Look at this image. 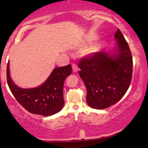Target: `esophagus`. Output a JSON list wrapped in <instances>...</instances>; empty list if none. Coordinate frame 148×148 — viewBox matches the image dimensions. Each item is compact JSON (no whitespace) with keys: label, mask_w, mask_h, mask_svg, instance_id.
Masks as SVG:
<instances>
[{"label":"esophagus","mask_w":148,"mask_h":148,"mask_svg":"<svg viewBox=\"0 0 148 148\" xmlns=\"http://www.w3.org/2000/svg\"><path fill=\"white\" fill-rule=\"evenodd\" d=\"M72 70H73V71L74 72H77V71H78V67H77V65L76 64H72Z\"/></svg>","instance_id":"obj_1"}]
</instances>
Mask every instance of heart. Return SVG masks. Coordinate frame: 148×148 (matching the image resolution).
I'll use <instances>...</instances> for the list:
<instances>
[{
  "mask_svg": "<svg viewBox=\"0 0 148 148\" xmlns=\"http://www.w3.org/2000/svg\"><path fill=\"white\" fill-rule=\"evenodd\" d=\"M89 40H92V38H89ZM100 48H101V44L99 43H95L92 44L91 46L87 47V49L86 50L85 53L87 56H92V55L95 54L99 51Z\"/></svg>",
  "mask_w": 148,
  "mask_h": 148,
  "instance_id": "obj_1",
  "label": "heart"
}]
</instances>
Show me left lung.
Masks as SVG:
<instances>
[{
    "label": "left lung",
    "mask_w": 148,
    "mask_h": 148,
    "mask_svg": "<svg viewBox=\"0 0 148 148\" xmlns=\"http://www.w3.org/2000/svg\"><path fill=\"white\" fill-rule=\"evenodd\" d=\"M111 50H102L79 62V75L87 89V103L102 110L116 104L128 90L132 74V57L121 32L114 36Z\"/></svg>",
    "instance_id": "left-lung-1"
}]
</instances>
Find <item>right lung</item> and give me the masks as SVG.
<instances>
[{
  "mask_svg": "<svg viewBox=\"0 0 148 148\" xmlns=\"http://www.w3.org/2000/svg\"><path fill=\"white\" fill-rule=\"evenodd\" d=\"M7 66V82L17 101L27 111L34 114L50 116L61 111L64 106L63 86L66 77L71 75V64L55 68L47 79L34 88L19 87L12 81Z\"/></svg>",
  "mask_w": 148,
  "mask_h": 148,
  "instance_id": "right-lung-1",
  "label": "right lung"
}]
</instances>
